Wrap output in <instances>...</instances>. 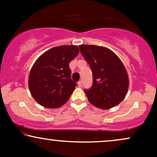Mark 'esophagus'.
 Returning <instances> with one entry per match:
<instances>
[{
    "label": "esophagus",
    "instance_id": "34e87169",
    "mask_svg": "<svg viewBox=\"0 0 157 157\" xmlns=\"http://www.w3.org/2000/svg\"><path fill=\"white\" fill-rule=\"evenodd\" d=\"M77 85H78L79 87H81V86H82V82H81V81H79V82H77Z\"/></svg>",
    "mask_w": 157,
    "mask_h": 157
}]
</instances>
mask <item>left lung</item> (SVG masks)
Returning a JSON list of instances; mask_svg holds the SVG:
<instances>
[{
  "mask_svg": "<svg viewBox=\"0 0 157 157\" xmlns=\"http://www.w3.org/2000/svg\"><path fill=\"white\" fill-rule=\"evenodd\" d=\"M80 52L89 64L93 84L85 90L89 101L101 109L120 103L128 89V76L117 55L109 48L94 45H80Z\"/></svg>",
  "mask_w": 157,
  "mask_h": 157,
  "instance_id": "obj_1",
  "label": "left lung"
}]
</instances>
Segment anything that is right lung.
<instances>
[{"label": "right lung", "instance_id": "1", "mask_svg": "<svg viewBox=\"0 0 157 157\" xmlns=\"http://www.w3.org/2000/svg\"><path fill=\"white\" fill-rule=\"evenodd\" d=\"M79 53L77 46H60L37 58L29 76L32 96L40 105L56 109L68 101L77 86L71 78L69 63Z\"/></svg>", "mask_w": 157, "mask_h": 157}]
</instances>
